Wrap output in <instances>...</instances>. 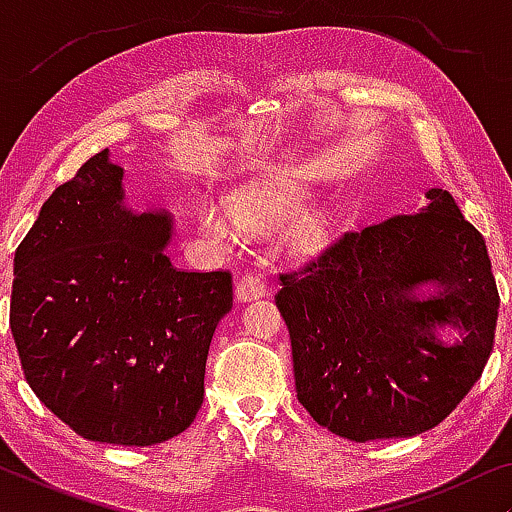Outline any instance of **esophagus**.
<instances>
[{
    "label": "esophagus",
    "instance_id": "esophagus-1",
    "mask_svg": "<svg viewBox=\"0 0 512 512\" xmlns=\"http://www.w3.org/2000/svg\"><path fill=\"white\" fill-rule=\"evenodd\" d=\"M268 296V284L256 275H244L235 286V300L237 303H251V300Z\"/></svg>",
    "mask_w": 512,
    "mask_h": 512
}]
</instances>
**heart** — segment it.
<instances>
[{
	"mask_svg": "<svg viewBox=\"0 0 512 512\" xmlns=\"http://www.w3.org/2000/svg\"><path fill=\"white\" fill-rule=\"evenodd\" d=\"M310 202V188L291 177H261L226 202L209 200L200 209V230L216 244H235L242 233L268 235L282 230L293 247L310 251L326 242L328 226L321 212H303Z\"/></svg>",
	"mask_w": 512,
	"mask_h": 512,
	"instance_id": "b5f03b06",
	"label": "heart"
}]
</instances>
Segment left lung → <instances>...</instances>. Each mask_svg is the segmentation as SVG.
I'll return each mask as SVG.
<instances>
[{"instance_id":"8db88e82","label":"left lung","mask_w":512,"mask_h":512,"mask_svg":"<svg viewBox=\"0 0 512 512\" xmlns=\"http://www.w3.org/2000/svg\"><path fill=\"white\" fill-rule=\"evenodd\" d=\"M426 200L279 277L298 401L354 443L438 426L492 354L499 291L485 240L443 188Z\"/></svg>"}]
</instances>
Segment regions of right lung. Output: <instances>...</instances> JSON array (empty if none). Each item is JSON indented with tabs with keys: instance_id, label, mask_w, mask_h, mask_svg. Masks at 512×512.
<instances>
[{
	"instance_id": "obj_1",
	"label": "right lung",
	"mask_w": 512,
	"mask_h": 512,
	"mask_svg": "<svg viewBox=\"0 0 512 512\" xmlns=\"http://www.w3.org/2000/svg\"><path fill=\"white\" fill-rule=\"evenodd\" d=\"M109 149L58 186L13 256L11 333L39 401L95 443L146 447L186 431L230 272H181L172 216L123 205Z\"/></svg>"
}]
</instances>
